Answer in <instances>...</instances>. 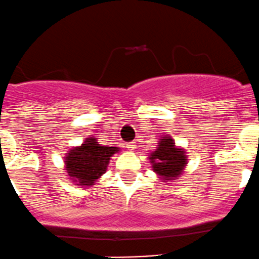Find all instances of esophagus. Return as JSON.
<instances>
[{"mask_svg":"<svg viewBox=\"0 0 259 259\" xmlns=\"http://www.w3.org/2000/svg\"><path fill=\"white\" fill-rule=\"evenodd\" d=\"M126 148L129 149V150H134V149L137 148V143H135V142H130V143H127V144H126Z\"/></svg>","mask_w":259,"mask_h":259,"instance_id":"obj_1","label":"esophagus"}]
</instances>
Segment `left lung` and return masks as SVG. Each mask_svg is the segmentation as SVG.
Returning <instances> with one entry per match:
<instances>
[{
	"mask_svg": "<svg viewBox=\"0 0 259 259\" xmlns=\"http://www.w3.org/2000/svg\"><path fill=\"white\" fill-rule=\"evenodd\" d=\"M153 163L154 171L161 176L164 180H174L182 174L187 164V155L183 149L174 146V140L163 137L158 149L149 158Z\"/></svg>",
	"mask_w": 259,
	"mask_h": 259,
	"instance_id": "obj_1",
	"label": "left lung"
}]
</instances>
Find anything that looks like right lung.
<instances>
[{
  "mask_svg": "<svg viewBox=\"0 0 259 259\" xmlns=\"http://www.w3.org/2000/svg\"><path fill=\"white\" fill-rule=\"evenodd\" d=\"M119 151L115 146L98 144L94 138H86L85 143L79 148H74L66 156V170L69 177L79 180L80 185L88 187L106 171L110 156Z\"/></svg>",
  "mask_w": 259,
  "mask_h": 259,
  "instance_id": "1",
  "label": "right lung"
}]
</instances>
